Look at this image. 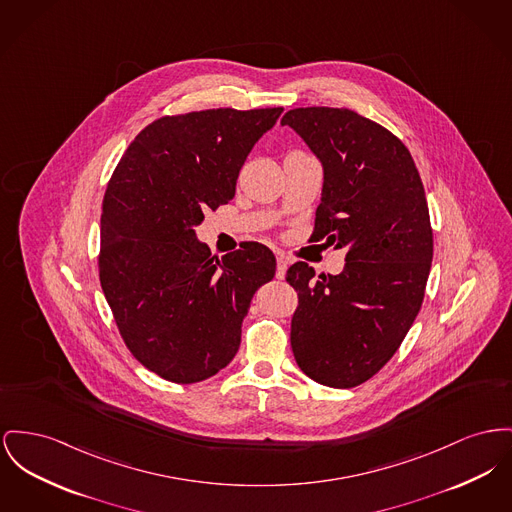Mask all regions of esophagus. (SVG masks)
<instances>
[{
	"label": "esophagus",
	"mask_w": 512,
	"mask_h": 512,
	"mask_svg": "<svg viewBox=\"0 0 512 512\" xmlns=\"http://www.w3.org/2000/svg\"><path fill=\"white\" fill-rule=\"evenodd\" d=\"M288 271V259L282 253H276V278L282 280Z\"/></svg>",
	"instance_id": "34e87169"
}]
</instances>
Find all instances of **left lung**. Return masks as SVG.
<instances>
[{
  "instance_id": "obj_1",
  "label": "left lung",
  "mask_w": 512,
  "mask_h": 512,
  "mask_svg": "<svg viewBox=\"0 0 512 512\" xmlns=\"http://www.w3.org/2000/svg\"><path fill=\"white\" fill-rule=\"evenodd\" d=\"M323 164L315 241L346 249L340 274L296 263L292 352L313 381L350 389L391 360L418 317L433 259V232L418 168L389 129L348 108L284 114Z\"/></svg>"
}]
</instances>
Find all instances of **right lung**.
I'll return each instance as SVG.
<instances>
[{"instance_id":"right-lung-1","label":"right lung","mask_w":512,"mask_h":512,"mask_svg":"<svg viewBox=\"0 0 512 512\" xmlns=\"http://www.w3.org/2000/svg\"><path fill=\"white\" fill-rule=\"evenodd\" d=\"M282 108H216L147 125L121 156L100 216L98 272L129 352L172 383H199L234 360L271 249L245 241L212 257L203 212L236 195L241 166Z\"/></svg>"}]
</instances>
